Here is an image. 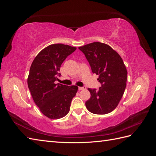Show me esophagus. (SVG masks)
<instances>
[{
  "mask_svg": "<svg viewBox=\"0 0 156 156\" xmlns=\"http://www.w3.org/2000/svg\"><path fill=\"white\" fill-rule=\"evenodd\" d=\"M87 89V88L86 87H79V90H86Z\"/></svg>",
  "mask_w": 156,
  "mask_h": 156,
  "instance_id": "1",
  "label": "esophagus"
}]
</instances>
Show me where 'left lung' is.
Masks as SVG:
<instances>
[{
  "label": "left lung",
  "instance_id": "8db88e82",
  "mask_svg": "<svg viewBox=\"0 0 156 156\" xmlns=\"http://www.w3.org/2000/svg\"><path fill=\"white\" fill-rule=\"evenodd\" d=\"M79 49L101 84L98 90L88 88L91 96L85 103L86 107L93 114H108L119 105L126 87L127 72L123 60L111 47L101 42H93Z\"/></svg>",
  "mask_w": 156,
  "mask_h": 156
}]
</instances>
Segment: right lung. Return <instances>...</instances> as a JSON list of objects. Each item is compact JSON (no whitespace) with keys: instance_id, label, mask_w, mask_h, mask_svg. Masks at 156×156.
<instances>
[{"instance_id":"1","label":"right lung","mask_w":156,"mask_h":156,"mask_svg":"<svg viewBox=\"0 0 156 156\" xmlns=\"http://www.w3.org/2000/svg\"><path fill=\"white\" fill-rule=\"evenodd\" d=\"M62 44H51L42 49L33 60L27 79L33 100L42 114L50 119H59L69 111L71 102L78 87L55 84L61 64L76 50Z\"/></svg>"}]
</instances>
